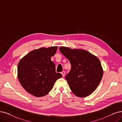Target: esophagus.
<instances>
[{
  "label": "esophagus",
  "mask_w": 122,
  "mask_h": 122,
  "mask_svg": "<svg viewBox=\"0 0 122 122\" xmlns=\"http://www.w3.org/2000/svg\"><path fill=\"white\" fill-rule=\"evenodd\" d=\"M61 75H62V76L64 77L65 76V71H62V72H61Z\"/></svg>",
  "instance_id": "34e87169"
}]
</instances>
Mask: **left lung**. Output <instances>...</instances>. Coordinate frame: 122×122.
Segmentation results:
<instances>
[{
  "label": "left lung",
  "mask_w": 122,
  "mask_h": 122,
  "mask_svg": "<svg viewBox=\"0 0 122 122\" xmlns=\"http://www.w3.org/2000/svg\"><path fill=\"white\" fill-rule=\"evenodd\" d=\"M60 51L71 65L70 71L65 78L71 92L81 98L91 95L103 77V71L100 60L85 50L60 47Z\"/></svg>",
  "instance_id": "left-lung-1"
}]
</instances>
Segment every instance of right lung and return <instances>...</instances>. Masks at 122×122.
<instances>
[{
	"instance_id": "1",
	"label": "right lung",
	"mask_w": 122,
	"mask_h": 122,
	"mask_svg": "<svg viewBox=\"0 0 122 122\" xmlns=\"http://www.w3.org/2000/svg\"><path fill=\"white\" fill-rule=\"evenodd\" d=\"M57 46L42 47L23 57L17 67L18 78L28 93L37 97L45 96L52 89L56 81L62 77L56 72L55 64L51 61Z\"/></svg>"
}]
</instances>
